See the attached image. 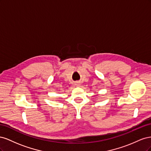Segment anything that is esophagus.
I'll return each mask as SVG.
<instances>
[{
  "mask_svg": "<svg viewBox=\"0 0 151 151\" xmlns=\"http://www.w3.org/2000/svg\"><path fill=\"white\" fill-rule=\"evenodd\" d=\"M76 85H77V86H79V83H77Z\"/></svg>",
  "mask_w": 151,
  "mask_h": 151,
  "instance_id": "obj_1",
  "label": "esophagus"
}]
</instances>
